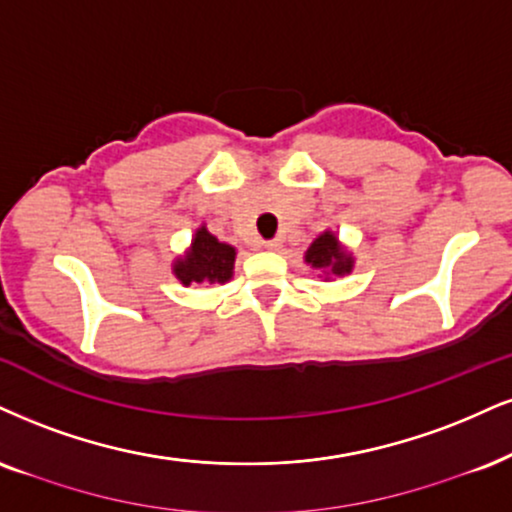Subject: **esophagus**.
I'll return each mask as SVG.
<instances>
[{"label": "esophagus", "mask_w": 512, "mask_h": 512, "mask_svg": "<svg viewBox=\"0 0 512 512\" xmlns=\"http://www.w3.org/2000/svg\"><path fill=\"white\" fill-rule=\"evenodd\" d=\"M261 246L266 251H277L282 246V242H280V239H270V242H261Z\"/></svg>", "instance_id": "34e87169"}]
</instances>
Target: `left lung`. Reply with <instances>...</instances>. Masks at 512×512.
Instances as JSON below:
<instances>
[{
	"mask_svg": "<svg viewBox=\"0 0 512 512\" xmlns=\"http://www.w3.org/2000/svg\"><path fill=\"white\" fill-rule=\"evenodd\" d=\"M306 263L308 266L323 270L327 277L330 275L342 277L346 273H351L353 256L344 249L342 244H339V239L334 237V232L327 230L320 237H315L313 244L308 246Z\"/></svg>",
	"mask_w": 512,
	"mask_h": 512,
	"instance_id": "left-lung-1",
	"label": "left lung"
}]
</instances>
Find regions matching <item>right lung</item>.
Returning a JSON list of instances; mask_svg holds the SVG:
<instances>
[{
  "mask_svg": "<svg viewBox=\"0 0 512 512\" xmlns=\"http://www.w3.org/2000/svg\"><path fill=\"white\" fill-rule=\"evenodd\" d=\"M235 246L218 242L211 232L206 230V225H201L192 237V246L187 249L185 256H180L173 263V273L182 285H223L232 277V268H235Z\"/></svg>",
  "mask_w": 512,
  "mask_h": 512,
  "instance_id": "obj_1",
  "label": "right lung"
}]
</instances>
